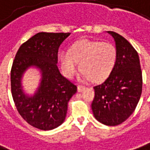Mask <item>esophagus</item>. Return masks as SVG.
I'll return each instance as SVG.
<instances>
[{"label": "esophagus", "instance_id": "34e87169", "mask_svg": "<svg viewBox=\"0 0 150 150\" xmlns=\"http://www.w3.org/2000/svg\"><path fill=\"white\" fill-rule=\"evenodd\" d=\"M84 88H85V87L83 85H78V87H77V89H78L79 92H82Z\"/></svg>", "mask_w": 150, "mask_h": 150}]
</instances>
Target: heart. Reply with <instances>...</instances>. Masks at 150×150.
Here are the masks:
<instances>
[{
    "label": "heart",
    "mask_w": 150,
    "mask_h": 150,
    "mask_svg": "<svg viewBox=\"0 0 150 150\" xmlns=\"http://www.w3.org/2000/svg\"><path fill=\"white\" fill-rule=\"evenodd\" d=\"M117 62V50L112 43L100 41L81 40L71 48L70 52L60 55V63L63 74L72 78L79 69L80 63L82 79H92L100 82L107 79Z\"/></svg>",
    "instance_id": "1"
}]
</instances>
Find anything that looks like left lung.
I'll list each match as a JSON object with an SVG mask.
<instances>
[{
    "label": "left lung",
    "mask_w": 150,
    "mask_h": 150,
    "mask_svg": "<svg viewBox=\"0 0 150 150\" xmlns=\"http://www.w3.org/2000/svg\"><path fill=\"white\" fill-rule=\"evenodd\" d=\"M115 41L117 62L103 83L94 88L91 108L94 117L106 126H117L133 113L142 92L139 55L125 38L108 31Z\"/></svg>",
    "instance_id": "left-lung-1"
}]
</instances>
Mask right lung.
I'll list each match as a JSON object with an SVG mask.
<instances>
[{
  "label": "right lung",
  "instance_id": "1",
  "mask_svg": "<svg viewBox=\"0 0 150 150\" xmlns=\"http://www.w3.org/2000/svg\"><path fill=\"white\" fill-rule=\"evenodd\" d=\"M71 33H38L18 50L11 73V93L20 116L42 131L61 126L66 119L68 102L77 87L61 74L57 66L60 45ZM31 67L41 73L40 86L33 96L23 92L22 78Z\"/></svg>",
  "mask_w": 150,
  "mask_h": 150
}]
</instances>
